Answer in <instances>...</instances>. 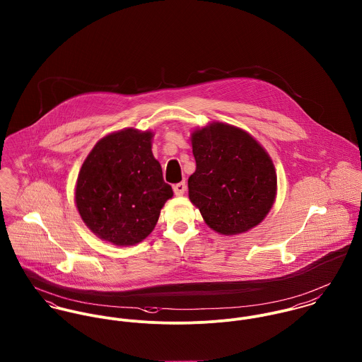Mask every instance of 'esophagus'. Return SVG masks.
Masks as SVG:
<instances>
[{
    "instance_id": "esophagus-1",
    "label": "esophagus",
    "mask_w": 362,
    "mask_h": 362,
    "mask_svg": "<svg viewBox=\"0 0 362 362\" xmlns=\"http://www.w3.org/2000/svg\"><path fill=\"white\" fill-rule=\"evenodd\" d=\"M185 189H187L185 182H178V184H175V185H174V194H175L177 197L184 195V194H185Z\"/></svg>"
}]
</instances>
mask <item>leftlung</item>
I'll list each match as a JSON object with an SVG mask.
<instances>
[{"label": "left lung", "mask_w": 362, "mask_h": 362, "mask_svg": "<svg viewBox=\"0 0 362 362\" xmlns=\"http://www.w3.org/2000/svg\"><path fill=\"white\" fill-rule=\"evenodd\" d=\"M197 170L189 199L207 226L235 235L258 226L273 206L277 177L273 161L248 132L211 122L191 135Z\"/></svg>", "instance_id": "obj_1"}]
</instances>
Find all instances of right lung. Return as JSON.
I'll use <instances>...</instances> for the list:
<instances>
[{"instance_id":"add662e5","label":"right lung","mask_w":362,"mask_h":362,"mask_svg":"<svg viewBox=\"0 0 362 362\" xmlns=\"http://www.w3.org/2000/svg\"><path fill=\"white\" fill-rule=\"evenodd\" d=\"M151 131L127 128L102 138L83 161L75 202L83 223L118 247L144 241L173 197L152 153Z\"/></svg>"}]
</instances>
